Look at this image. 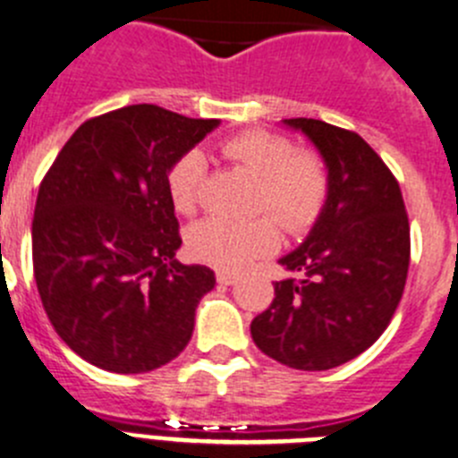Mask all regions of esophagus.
<instances>
[{"label": "esophagus", "mask_w": 458, "mask_h": 458, "mask_svg": "<svg viewBox=\"0 0 458 458\" xmlns=\"http://www.w3.org/2000/svg\"><path fill=\"white\" fill-rule=\"evenodd\" d=\"M216 280L221 285H233L237 283V274H230V271H216Z\"/></svg>", "instance_id": "esophagus-1"}]
</instances>
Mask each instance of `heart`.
Listing matches in <instances>:
<instances>
[{
  "instance_id": "obj_1",
  "label": "heart",
  "mask_w": 458,
  "mask_h": 458,
  "mask_svg": "<svg viewBox=\"0 0 458 458\" xmlns=\"http://www.w3.org/2000/svg\"><path fill=\"white\" fill-rule=\"evenodd\" d=\"M219 150L228 162L258 180L253 212L276 216L290 234L306 233L315 225L331 191L328 166L319 152L296 148L287 137L265 130L233 134L221 141ZM205 171L208 164L199 150L184 152L168 168V199L180 214L189 216L199 209ZM275 222L270 216L250 221L205 219L189 230V253L216 269L237 271L276 249L280 233Z\"/></svg>"
}]
</instances>
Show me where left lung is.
<instances>
[{
  "mask_svg": "<svg viewBox=\"0 0 458 458\" xmlns=\"http://www.w3.org/2000/svg\"><path fill=\"white\" fill-rule=\"evenodd\" d=\"M328 166L327 208L306 242L278 262L274 301L250 321L258 349L287 368L321 372L360 356L402 301L411 228L402 189L356 131L315 118H287Z\"/></svg>",
  "mask_w": 458,
  "mask_h": 458,
  "instance_id": "obj_1",
  "label": "left lung"
}]
</instances>
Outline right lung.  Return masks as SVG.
<instances>
[{"label": "right lung", "instance_id": "right-lung-1", "mask_svg": "<svg viewBox=\"0 0 458 458\" xmlns=\"http://www.w3.org/2000/svg\"><path fill=\"white\" fill-rule=\"evenodd\" d=\"M216 118L130 105L90 118L45 173L31 224L40 301L61 340L96 368L157 369L191 340L209 267L182 265L168 168Z\"/></svg>", "mask_w": 458, "mask_h": 458}]
</instances>
